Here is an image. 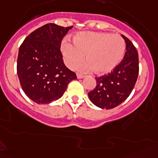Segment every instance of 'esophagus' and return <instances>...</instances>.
I'll return each instance as SVG.
<instances>
[{"mask_svg": "<svg viewBox=\"0 0 158 158\" xmlns=\"http://www.w3.org/2000/svg\"><path fill=\"white\" fill-rule=\"evenodd\" d=\"M77 77L78 79H81V78H83L84 77V75H82V74H80V73H77Z\"/></svg>", "mask_w": 158, "mask_h": 158, "instance_id": "obj_1", "label": "esophagus"}]
</instances>
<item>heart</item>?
<instances>
[{
  "label": "heart",
  "mask_w": 158,
  "mask_h": 158,
  "mask_svg": "<svg viewBox=\"0 0 158 158\" xmlns=\"http://www.w3.org/2000/svg\"><path fill=\"white\" fill-rule=\"evenodd\" d=\"M73 44L64 42L62 53L70 68L85 58L88 61L78 64L77 69L89 71L94 69L97 73H110L119 64L125 53V42L121 36L106 32H80L73 38Z\"/></svg>",
  "instance_id": "b5f03b06"
}]
</instances>
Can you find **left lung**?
<instances>
[{"mask_svg":"<svg viewBox=\"0 0 158 158\" xmlns=\"http://www.w3.org/2000/svg\"><path fill=\"white\" fill-rule=\"evenodd\" d=\"M126 43L123 60L113 71L95 77L97 85L89 92L90 101L102 109H112L127 99L135 86L139 74V58L135 46L122 35Z\"/></svg>","mask_w":158,"mask_h":158,"instance_id":"left-lung-1","label":"left lung"}]
</instances>
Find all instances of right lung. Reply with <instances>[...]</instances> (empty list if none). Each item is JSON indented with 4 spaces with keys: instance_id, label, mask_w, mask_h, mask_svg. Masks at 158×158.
<instances>
[{
    "instance_id": "obj_1",
    "label": "right lung",
    "mask_w": 158,
    "mask_h": 158,
    "mask_svg": "<svg viewBox=\"0 0 158 158\" xmlns=\"http://www.w3.org/2000/svg\"><path fill=\"white\" fill-rule=\"evenodd\" d=\"M73 28L48 23L30 34L21 44L17 73L27 97L38 104H48L62 97L74 72L64 64L61 41Z\"/></svg>"
}]
</instances>
